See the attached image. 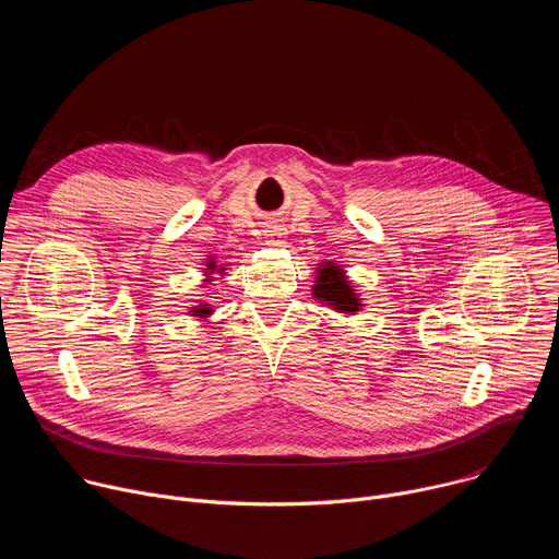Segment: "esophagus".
<instances>
[{
	"instance_id": "esophagus-1",
	"label": "esophagus",
	"mask_w": 559,
	"mask_h": 559,
	"mask_svg": "<svg viewBox=\"0 0 559 559\" xmlns=\"http://www.w3.org/2000/svg\"><path fill=\"white\" fill-rule=\"evenodd\" d=\"M265 236H267V241H270L272 246H281V243H283V236H285V229H283L281 225L272 223V225L265 227Z\"/></svg>"
}]
</instances>
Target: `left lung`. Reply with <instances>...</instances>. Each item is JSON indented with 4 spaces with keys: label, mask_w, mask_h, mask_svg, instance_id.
Masks as SVG:
<instances>
[{
    "label": "left lung",
    "mask_w": 559,
    "mask_h": 559,
    "mask_svg": "<svg viewBox=\"0 0 559 559\" xmlns=\"http://www.w3.org/2000/svg\"><path fill=\"white\" fill-rule=\"evenodd\" d=\"M313 296L328 300L338 311H358L360 300L356 298L349 281L341 272V267L325 263L323 270H318V281L313 285Z\"/></svg>",
    "instance_id": "1"
}]
</instances>
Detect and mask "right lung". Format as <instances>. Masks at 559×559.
I'll return each mask as SVG.
<instances>
[{"mask_svg":"<svg viewBox=\"0 0 559 559\" xmlns=\"http://www.w3.org/2000/svg\"><path fill=\"white\" fill-rule=\"evenodd\" d=\"M207 270H210V272L218 270V274H223V267H218L214 261H210V263H207ZM210 272H207V274H210ZM210 311H212V309H210L207 305H199L197 309H192V316H207Z\"/></svg>","mask_w":559,"mask_h":559,"instance_id":"1","label":"right lung"}]
</instances>
